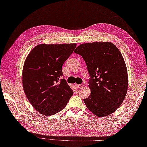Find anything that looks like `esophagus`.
<instances>
[{"instance_id":"esophagus-1","label":"esophagus","mask_w":147,"mask_h":147,"mask_svg":"<svg viewBox=\"0 0 147 147\" xmlns=\"http://www.w3.org/2000/svg\"><path fill=\"white\" fill-rule=\"evenodd\" d=\"M76 86L78 88H81V87H83L84 86V84H76Z\"/></svg>"}]
</instances>
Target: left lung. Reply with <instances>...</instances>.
I'll return each instance as SVG.
<instances>
[{
  "label": "left lung",
  "instance_id": "8db88e82",
  "mask_svg": "<svg viewBox=\"0 0 147 147\" xmlns=\"http://www.w3.org/2000/svg\"><path fill=\"white\" fill-rule=\"evenodd\" d=\"M74 52L85 60L90 77L91 94L83 100L86 107L98 117L113 113L123 102L128 86V71L121 53L109 42L81 44Z\"/></svg>",
  "mask_w": 147,
  "mask_h": 147
}]
</instances>
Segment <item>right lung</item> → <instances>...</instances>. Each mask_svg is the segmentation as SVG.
I'll use <instances>...</instances> for the list:
<instances>
[{"label":"right lung","mask_w":147,"mask_h":147,"mask_svg":"<svg viewBox=\"0 0 147 147\" xmlns=\"http://www.w3.org/2000/svg\"><path fill=\"white\" fill-rule=\"evenodd\" d=\"M76 44H40L31 50L23 69L24 92L40 113L51 116L61 111L73 95L64 79L62 66Z\"/></svg>","instance_id":"add662e5"}]
</instances>
